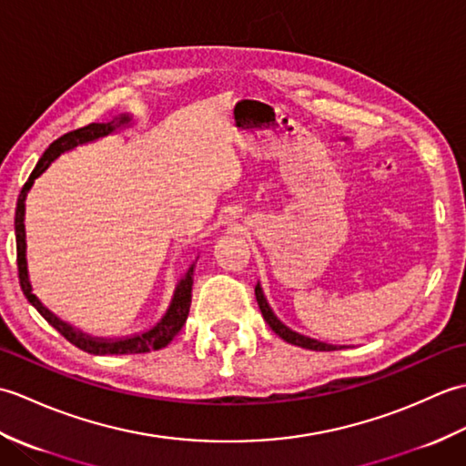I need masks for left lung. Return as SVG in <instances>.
<instances>
[{"mask_svg": "<svg viewBox=\"0 0 466 466\" xmlns=\"http://www.w3.org/2000/svg\"><path fill=\"white\" fill-rule=\"evenodd\" d=\"M254 294H256V300H258V306H260V312H262V316H264V320L268 322L270 329H272L276 334H279L282 340L290 342V344H294V346H302V349H309V350H339V349H342V346H334V344H326V342H319V340H314V339H309V336H302V334H299V332L290 330L289 326H284L279 319H276V314L272 312L268 302H266L264 292H262V289H260V284H256Z\"/></svg>", "mask_w": 466, "mask_h": 466, "instance_id": "1", "label": "left lung"}]
</instances>
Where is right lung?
<instances>
[{"label":"right lung","instance_id":"add662e5","mask_svg":"<svg viewBox=\"0 0 466 466\" xmlns=\"http://www.w3.org/2000/svg\"><path fill=\"white\" fill-rule=\"evenodd\" d=\"M130 122V116H122L117 117V122L110 124H87L84 127H77V130H72L64 134L62 137H57L56 142L49 144L44 156L39 157V162L35 164L34 172L29 174L27 182L24 184L22 192L17 196V206H15V246H17V276H19V286L25 294V299L32 302L37 312L44 316V319L54 326V329L64 336L66 340L72 342L77 349L90 354H142V352H150V350H160L164 346L172 342L174 336L182 330V326L187 319V312H190V304H192V272L194 268L187 270L186 279L180 280L177 289L174 292V299L170 309L164 314V319L157 322L152 330H147L144 334H136L132 339H124V340H97L92 339V336H84L82 332H76L72 326H67L66 322L57 320L56 316L49 312L46 306L35 299V294H32V286H29L27 280V262H25V228H24V212H25V196L27 190L32 187L34 180L47 170V166L52 164L56 157L66 152L72 150L77 144H86L92 142L96 137H102L112 134L117 126H124Z\"/></svg>","mask_w":466,"mask_h":466}]
</instances>
